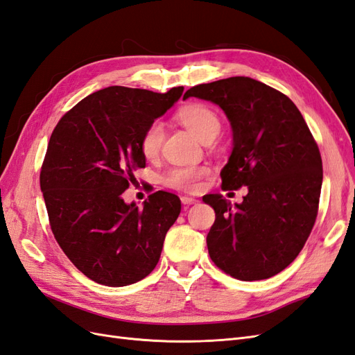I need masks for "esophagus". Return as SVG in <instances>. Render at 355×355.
Segmentation results:
<instances>
[{"instance_id":"obj_1","label":"esophagus","mask_w":355,"mask_h":355,"mask_svg":"<svg viewBox=\"0 0 355 355\" xmlns=\"http://www.w3.org/2000/svg\"><path fill=\"white\" fill-rule=\"evenodd\" d=\"M180 201H182V204H185V206H191V204L198 202L197 198H194V197H187V196L180 197Z\"/></svg>"}]
</instances>
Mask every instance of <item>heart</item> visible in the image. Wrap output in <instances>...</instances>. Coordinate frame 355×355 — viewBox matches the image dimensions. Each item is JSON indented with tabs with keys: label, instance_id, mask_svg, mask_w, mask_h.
Masks as SVG:
<instances>
[{
	"label": "heart",
	"instance_id": "obj_1",
	"mask_svg": "<svg viewBox=\"0 0 355 355\" xmlns=\"http://www.w3.org/2000/svg\"><path fill=\"white\" fill-rule=\"evenodd\" d=\"M179 121L191 133H194L201 142L213 141L219 135L220 121L211 108L206 105H188L178 114ZM164 139L163 123L155 120L146 127L141 139V149L146 158H154L161 149ZM207 167L202 166H180L170 168L164 175V184L168 188L179 191H194L198 188L200 180L207 175Z\"/></svg>",
	"mask_w": 355,
	"mask_h": 355
}]
</instances>
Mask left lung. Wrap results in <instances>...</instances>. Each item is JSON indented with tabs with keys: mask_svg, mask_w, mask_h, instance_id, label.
Returning a JSON list of instances; mask_svg holds the SVG:
<instances>
[{
	"mask_svg": "<svg viewBox=\"0 0 355 355\" xmlns=\"http://www.w3.org/2000/svg\"><path fill=\"white\" fill-rule=\"evenodd\" d=\"M216 103L232 128V153L220 171L223 189L247 187L232 207L220 194L202 197L216 213L207 234L211 261L243 282L265 280L292 263L313 230L323 163L296 105L249 77L191 87L184 99Z\"/></svg>",
	"mask_w": 355,
	"mask_h": 355,
	"instance_id": "obj_1",
	"label": "left lung"
}]
</instances>
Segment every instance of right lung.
<instances>
[{
	"label": "right lung",
	"instance_id": "1",
	"mask_svg": "<svg viewBox=\"0 0 355 355\" xmlns=\"http://www.w3.org/2000/svg\"><path fill=\"white\" fill-rule=\"evenodd\" d=\"M182 93L112 85L78 102L51 133L40 175L50 227L63 253L96 283L133 284L158 263L179 197L157 191L139 209L121 194L145 167L146 127Z\"/></svg>",
	"mask_w": 355,
	"mask_h": 355
}]
</instances>
